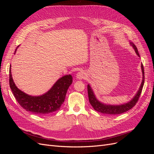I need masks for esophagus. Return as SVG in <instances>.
Wrapping results in <instances>:
<instances>
[{
  "label": "esophagus",
  "instance_id": "esophagus-1",
  "mask_svg": "<svg viewBox=\"0 0 154 154\" xmlns=\"http://www.w3.org/2000/svg\"><path fill=\"white\" fill-rule=\"evenodd\" d=\"M86 77V74L83 71L78 72L76 74V78L78 80H82V79H85Z\"/></svg>",
  "mask_w": 154,
  "mask_h": 154
}]
</instances>
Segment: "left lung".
I'll list each match as a JSON object with an SVG mask.
<instances>
[{"instance_id": "8db88e82", "label": "left lung", "mask_w": 154, "mask_h": 154, "mask_svg": "<svg viewBox=\"0 0 154 154\" xmlns=\"http://www.w3.org/2000/svg\"><path fill=\"white\" fill-rule=\"evenodd\" d=\"M130 45H131L133 48L136 54L139 57H140L136 46L132 42H130ZM141 71H142V73H143V79H142L141 85H140V87H139V90L137 91L136 95L134 96V97L131 100L127 102V103H125L123 104H120V105H109V104L102 103V102H101L100 101H99L97 99V97H96L94 92L92 89L91 87L90 86L89 84H88L87 91H88V100H89V102H90L91 105H92V106L93 107V109H94L95 110L99 112L105 114H110V115L120 114L125 112L129 110L130 109H131L137 103L139 97L141 95V93L143 85H144V68H143V63H141Z\"/></svg>"}]
</instances>
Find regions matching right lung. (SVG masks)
Here are the masks:
<instances>
[{
  "mask_svg": "<svg viewBox=\"0 0 154 154\" xmlns=\"http://www.w3.org/2000/svg\"><path fill=\"white\" fill-rule=\"evenodd\" d=\"M72 83V76L67 74L59 78L52 87L44 94L31 96L16 86L13 80L10 65V86L14 96L23 109L36 115L44 116L60 110L66 99L68 88Z\"/></svg>",
  "mask_w": 154,
  "mask_h": 154,
  "instance_id": "obj_1",
  "label": "right lung"
}]
</instances>
